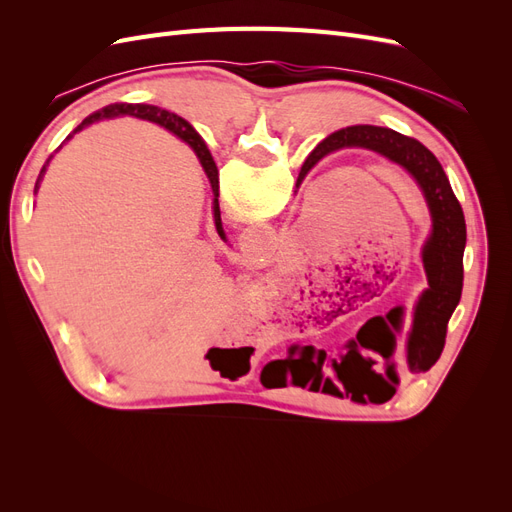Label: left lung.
I'll return each instance as SVG.
<instances>
[{
  "instance_id": "left-lung-1",
  "label": "left lung",
  "mask_w": 512,
  "mask_h": 512,
  "mask_svg": "<svg viewBox=\"0 0 512 512\" xmlns=\"http://www.w3.org/2000/svg\"><path fill=\"white\" fill-rule=\"evenodd\" d=\"M344 147H365L399 166H404L427 200L431 213V235L423 245V267L427 273L429 288L418 297V303L414 307L412 331L406 344L408 369L414 371V374L427 371L440 359L446 339V324L451 320L461 299L463 250H466V220H463L461 205L453 194L442 164L425 145L414 141L410 136L378 126H350L329 134L309 153L299 177H305L307 170H312L324 156ZM393 354V331H386L378 337L367 329V324L348 342L346 359L352 356L371 382L369 389L359 391V401H363V404L367 401L365 396L371 404H384V401H389L395 395L399 374ZM339 367H344V363H339ZM299 378L307 382L303 374H299ZM337 378L344 380L339 374ZM292 382L303 386L301 382L294 380V376ZM314 382H318V378H314ZM324 384H329L331 391L339 395V389L337 384H333V380L327 378ZM352 399H356L354 393Z\"/></svg>"
}]
</instances>
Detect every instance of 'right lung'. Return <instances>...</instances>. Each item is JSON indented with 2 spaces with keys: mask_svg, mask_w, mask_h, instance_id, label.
I'll return each mask as SVG.
<instances>
[{
  "mask_svg": "<svg viewBox=\"0 0 512 512\" xmlns=\"http://www.w3.org/2000/svg\"><path fill=\"white\" fill-rule=\"evenodd\" d=\"M119 115H132V117H138V119H147V121L158 123V126H162V128L170 130L173 134H177V136L181 138V141H185V143H188V145L194 149V153L198 156L200 164H203V168H205V173H207L209 183H211L213 196H215V198H213L215 228H218V235H220L222 239H226V237H224V228H222V218H220V203H218V196H220V194H218V192H220V185H218V183H220V181H218V166H215V162H213V158H211V153H209L207 145L203 143V138H200V136L196 134V130L190 126L188 121L181 119V117L175 115V113L164 111V108H160V106H153V104H111V106L102 108V111H98V113H94V115H89L87 119H83L81 126L76 128L72 134L83 130L85 126H91V123H94V121L108 119V117H119ZM68 138H70V136H68ZM49 162H51V158L46 160V164L42 166L34 192H38V185H40V181H42V177H44V173H46V166H49Z\"/></svg>",
  "mask_w": 512,
  "mask_h": 512,
  "instance_id": "right-lung-1",
  "label": "right lung"
}]
</instances>
